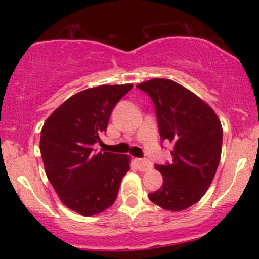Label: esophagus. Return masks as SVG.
Here are the masks:
<instances>
[{"mask_svg":"<svg viewBox=\"0 0 259 259\" xmlns=\"http://www.w3.org/2000/svg\"><path fill=\"white\" fill-rule=\"evenodd\" d=\"M135 163H136V165H138L139 170H141V171H147L152 168V164H151L150 160H147V159L136 158Z\"/></svg>","mask_w":259,"mask_h":259,"instance_id":"esophagus-1","label":"esophagus"}]
</instances>
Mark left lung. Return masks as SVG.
Instances as JSON below:
<instances>
[{"label":"left lung","instance_id":"1","mask_svg":"<svg viewBox=\"0 0 259 259\" xmlns=\"http://www.w3.org/2000/svg\"><path fill=\"white\" fill-rule=\"evenodd\" d=\"M136 86L153 101L160 139L173 144V162L154 165L163 185L148 198L163 209L184 210L201 200L214 178L222 154L221 120L203 100L173 80Z\"/></svg>","mask_w":259,"mask_h":259}]
</instances>
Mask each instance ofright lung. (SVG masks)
Here are the masks:
<instances>
[{"label": "right lung", "instance_id": "1", "mask_svg": "<svg viewBox=\"0 0 259 259\" xmlns=\"http://www.w3.org/2000/svg\"><path fill=\"white\" fill-rule=\"evenodd\" d=\"M133 84L100 85L64 101L45 121L40 151L59 200L79 214H99L114 203L130 157L96 152L113 108Z\"/></svg>", "mask_w": 259, "mask_h": 259}]
</instances>
